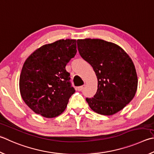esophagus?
Returning <instances> with one entry per match:
<instances>
[{
	"instance_id": "1",
	"label": "esophagus",
	"mask_w": 154,
	"mask_h": 154,
	"mask_svg": "<svg viewBox=\"0 0 154 154\" xmlns=\"http://www.w3.org/2000/svg\"><path fill=\"white\" fill-rule=\"evenodd\" d=\"M84 88H85V85H82V86H79L77 88V90L78 91H82V90H83V89H84Z\"/></svg>"
}]
</instances>
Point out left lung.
<instances>
[{
  "label": "left lung",
  "mask_w": 154,
  "mask_h": 154,
  "mask_svg": "<svg viewBox=\"0 0 154 154\" xmlns=\"http://www.w3.org/2000/svg\"><path fill=\"white\" fill-rule=\"evenodd\" d=\"M79 54L93 67L97 89L86 101L92 110L112 115L124 108L135 96L137 76L132 60L121 47L100 39L77 40Z\"/></svg>",
  "instance_id": "1"
}]
</instances>
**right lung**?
<instances>
[{
    "label": "right lung",
    "mask_w": 154,
    "mask_h": 154,
    "mask_svg": "<svg viewBox=\"0 0 154 154\" xmlns=\"http://www.w3.org/2000/svg\"><path fill=\"white\" fill-rule=\"evenodd\" d=\"M76 48V40L63 39L40 47L24 63L19 89L25 103L36 114L54 118L66 109L75 90L65 66Z\"/></svg>",
    "instance_id": "obj_1"
}]
</instances>
